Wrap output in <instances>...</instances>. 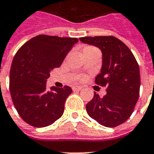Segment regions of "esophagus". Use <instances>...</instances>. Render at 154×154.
<instances>
[{
  "instance_id": "1",
  "label": "esophagus",
  "mask_w": 154,
  "mask_h": 154,
  "mask_svg": "<svg viewBox=\"0 0 154 154\" xmlns=\"http://www.w3.org/2000/svg\"><path fill=\"white\" fill-rule=\"evenodd\" d=\"M72 89L74 91H76V92H79V91H80L82 89V87L80 86H74L72 88Z\"/></svg>"
}]
</instances>
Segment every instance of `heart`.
<instances>
[{"label": "heart", "instance_id": "heart-1", "mask_svg": "<svg viewBox=\"0 0 154 154\" xmlns=\"http://www.w3.org/2000/svg\"><path fill=\"white\" fill-rule=\"evenodd\" d=\"M90 48H92V47H86V48H85L84 49H83V51H84V50H87V49H90Z\"/></svg>", "mask_w": 154, "mask_h": 154}]
</instances>
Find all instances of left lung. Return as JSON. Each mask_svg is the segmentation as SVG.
<instances>
[{
	"mask_svg": "<svg viewBox=\"0 0 154 154\" xmlns=\"http://www.w3.org/2000/svg\"><path fill=\"white\" fill-rule=\"evenodd\" d=\"M79 40L101 50L103 65L95 83L106 88L103 97L94 93L86 105L91 118L106 127H116L130 118L140 96V67L126 45L113 36L85 37Z\"/></svg>",
	"mask_w": 154,
	"mask_h": 154,
	"instance_id": "obj_1",
	"label": "left lung"
}]
</instances>
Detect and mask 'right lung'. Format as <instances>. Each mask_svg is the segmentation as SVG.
<instances>
[{
  "label": "right lung",
  "instance_id": "1",
  "mask_svg": "<svg viewBox=\"0 0 154 154\" xmlns=\"http://www.w3.org/2000/svg\"><path fill=\"white\" fill-rule=\"evenodd\" d=\"M76 42V38L38 35L15 54L10 72V92L19 115L30 125L48 126L63 114L72 89L53 86L47 90L46 83L51 70L62 64Z\"/></svg>",
  "mask_w": 154,
  "mask_h": 154
}]
</instances>
